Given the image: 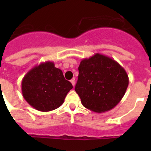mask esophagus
Returning a JSON list of instances; mask_svg holds the SVG:
<instances>
[{
	"mask_svg": "<svg viewBox=\"0 0 151 151\" xmlns=\"http://www.w3.org/2000/svg\"><path fill=\"white\" fill-rule=\"evenodd\" d=\"M70 82H71V83H72V85H73V87H74L75 85H76V82H75V78H73V79H72L71 81H70Z\"/></svg>",
	"mask_w": 151,
	"mask_h": 151,
	"instance_id": "1",
	"label": "esophagus"
}]
</instances>
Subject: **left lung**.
Masks as SVG:
<instances>
[{"label": "left lung", "instance_id": "left-lung-1", "mask_svg": "<svg viewBox=\"0 0 151 151\" xmlns=\"http://www.w3.org/2000/svg\"><path fill=\"white\" fill-rule=\"evenodd\" d=\"M75 91L82 104L91 111H109L120 102L129 85L125 69L106 55L95 54L85 58L78 66Z\"/></svg>", "mask_w": 151, "mask_h": 151}]
</instances>
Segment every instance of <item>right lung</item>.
Segmentation results:
<instances>
[{"label":"right lung","mask_w":151,"mask_h":151,"mask_svg":"<svg viewBox=\"0 0 151 151\" xmlns=\"http://www.w3.org/2000/svg\"><path fill=\"white\" fill-rule=\"evenodd\" d=\"M22 93L30 106L41 112H48L63 104L68 92L73 88L65 79L61 69L54 62L41 63L31 69L22 80Z\"/></svg>","instance_id":"1"}]
</instances>
